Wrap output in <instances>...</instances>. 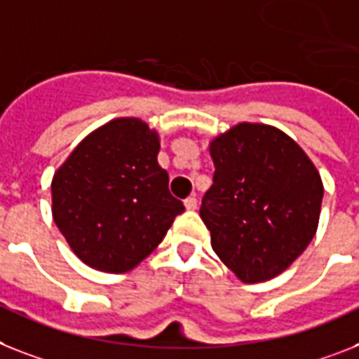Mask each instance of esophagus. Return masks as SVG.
I'll list each match as a JSON object with an SVG mask.
<instances>
[{
	"mask_svg": "<svg viewBox=\"0 0 359 359\" xmlns=\"http://www.w3.org/2000/svg\"><path fill=\"white\" fill-rule=\"evenodd\" d=\"M183 205H185V209L187 211H194V209H196L198 207V201H196V198H187L185 201H183Z\"/></svg>",
	"mask_w": 359,
	"mask_h": 359,
	"instance_id": "obj_1",
	"label": "esophagus"
}]
</instances>
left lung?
Returning <instances> with one entry per match:
<instances>
[{"label":"left lung","instance_id":"obj_1","mask_svg":"<svg viewBox=\"0 0 359 359\" xmlns=\"http://www.w3.org/2000/svg\"><path fill=\"white\" fill-rule=\"evenodd\" d=\"M215 176L200 216L211 245L242 283L273 279L318 231L323 182L290 135L240 123L209 144Z\"/></svg>","mask_w":359,"mask_h":359}]
</instances>
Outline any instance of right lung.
<instances>
[{
  "instance_id": "obj_1",
  "label": "right lung",
  "mask_w": 359,
  "mask_h": 359,
  "mask_svg": "<svg viewBox=\"0 0 359 359\" xmlns=\"http://www.w3.org/2000/svg\"><path fill=\"white\" fill-rule=\"evenodd\" d=\"M159 135L135 117L93 130L53 176V220L84 264L124 273L185 211L159 167Z\"/></svg>"
}]
</instances>
